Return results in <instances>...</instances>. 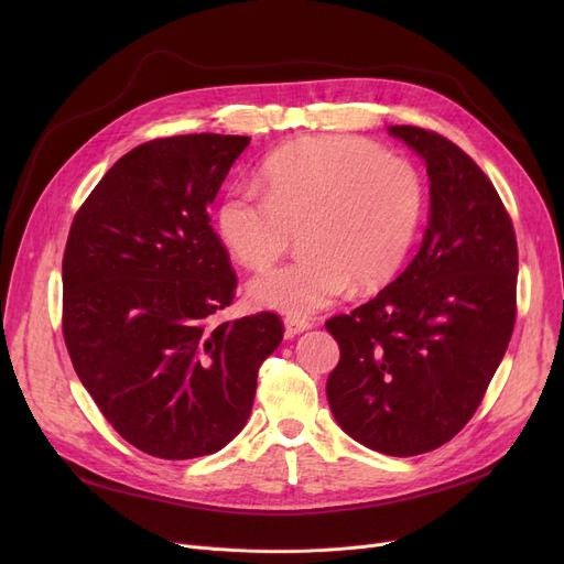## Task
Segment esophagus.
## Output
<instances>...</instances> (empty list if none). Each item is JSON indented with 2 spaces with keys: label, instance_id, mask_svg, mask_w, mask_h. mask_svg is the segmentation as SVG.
<instances>
[{
  "label": "esophagus",
  "instance_id": "esophagus-1",
  "mask_svg": "<svg viewBox=\"0 0 564 564\" xmlns=\"http://www.w3.org/2000/svg\"><path fill=\"white\" fill-rule=\"evenodd\" d=\"M283 324H285V336H288V338H294L297 334H304V332L311 329V322L304 319V317H292V315H288V317L283 319Z\"/></svg>",
  "mask_w": 564,
  "mask_h": 564
}]
</instances>
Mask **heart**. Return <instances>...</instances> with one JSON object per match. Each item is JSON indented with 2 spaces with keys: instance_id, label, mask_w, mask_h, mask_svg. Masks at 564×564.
<instances>
[{
  "instance_id": "b5f03b06",
  "label": "heart",
  "mask_w": 564,
  "mask_h": 564,
  "mask_svg": "<svg viewBox=\"0 0 564 564\" xmlns=\"http://www.w3.org/2000/svg\"><path fill=\"white\" fill-rule=\"evenodd\" d=\"M264 196L228 192L217 210L224 247L251 270L279 260L300 230L304 256L251 279L262 308L311 315L354 283L372 290L395 276L425 215L419 169L361 137L294 139L258 171Z\"/></svg>"
}]
</instances>
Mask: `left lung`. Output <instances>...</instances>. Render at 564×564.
Here are the masks:
<instances>
[{"instance_id": "8db88e82", "label": "left lung", "mask_w": 564, "mask_h": 564, "mask_svg": "<svg viewBox=\"0 0 564 564\" xmlns=\"http://www.w3.org/2000/svg\"><path fill=\"white\" fill-rule=\"evenodd\" d=\"M387 130L427 166V228L391 285L324 324L340 347L327 400L361 446L411 457L451 441L482 402L514 329L519 253L506 207L462 148L423 128Z\"/></svg>"}]
</instances>
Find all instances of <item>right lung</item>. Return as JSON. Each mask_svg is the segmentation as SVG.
<instances>
[{"instance_id": "obj_1", "label": "right lung", "mask_w": 564, "mask_h": 564, "mask_svg": "<svg viewBox=\"0 0 564 564\" xmlns=\"http://www.w3.org/2000/svg\"><path fill=\"white\" fill-rule=\"evenodd\" d=\"M249 137L155 139L118 160L79 207L64 253V338L84 389L134 448L221 451L247 425L274 313L213 324L237 279L207 205Z\"/></svg>"}]
</instances>
